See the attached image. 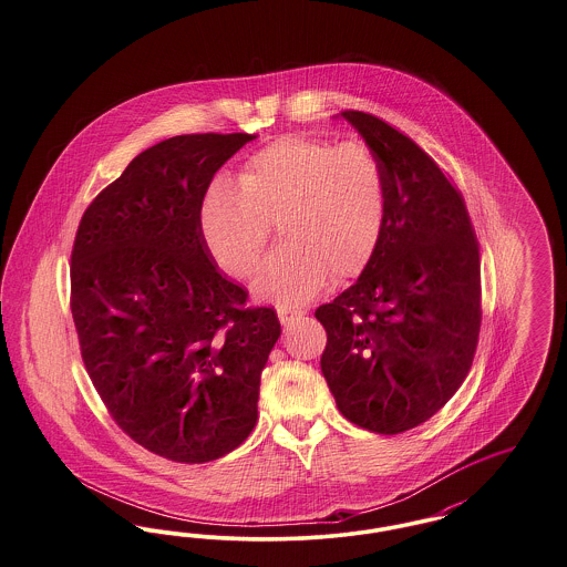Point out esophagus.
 I'll list each match as a JSON object with an SVG mask.
<instances>
[{
  "mask_svg": "<svg viewBox=\"0 0 567 567\" xmlns=\"http://www.w3.org/2000/svg\"><path fill=\"white\" fill-rule=\"evenodd\" d=\"M306 312L303 310H296V308H278V319L282 324H291L297 319H301Z\"/></svg>",
  "mask_w": 567,
  "mask_h": 567,
  "instance_id": "obj_1",
  "label": "esophagus"
}]
</instances>
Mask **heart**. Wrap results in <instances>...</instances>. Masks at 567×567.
I'll return each instance as SVG.
<instances>
[{
    "mask_svg": "<svg viewBox=\"0 0 567 567\" xmlns=\"http://www.w3.org/2000/svg\"><path fill=\"white\" fill-rule=\"evenodd\" d=\"M280 225V244L252 282V293L280 308L317 296L329 271L357 276L377 252L386 220V183L361 142L331 144L282 135L257 151L240 183L216 178L197 215L199 238L220 270L248 278Z\"/></svg>",
    "mask_w": 567,
    "mask_h": 567,
    "instance_id": "1",
    "label": "heart"
}]
</instances>
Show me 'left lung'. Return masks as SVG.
<instances>
[{
	"mask_svg": "<svg viewBox=\"0 0 567 567\" xmlns=\"http://www.w3.org/2000/svg\"><path fill=\"white\" fill-rule=\"evenodd\" d=\"M386 183V220L357 282L315 317L338 410L363 430L408 432L467 377L481 331V257L463 197L432 157L372 114L347 110Z\"/></svg>",
	"mask_w": 567,
	"mask_h": 567,
	"instance_id": "1",
	"label": "left lung"
}]
</instances>
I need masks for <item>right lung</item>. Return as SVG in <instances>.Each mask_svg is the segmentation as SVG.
<instances>
[{"label": "right lung", "instance_id": "add662e5", "mask_svg": "<svg viewBox=\"0 0 567 567\" xmlns=\"http://www.w3.org/2000/svg\"><path fill=\"white\" fill-rule=\"evenodd\" d=\"M252 134L174 135L140 153L82 215L72 317L82 361L116 425L159 457L206 463L257 423L280 338L271 308L220 276L197 215L218 167Z\"/></svg>", "mask_w": 567, "mask_h": 567}]
</instances>
